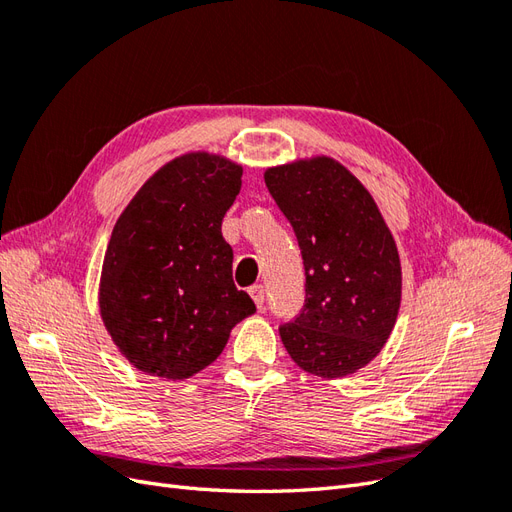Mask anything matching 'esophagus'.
Masks as SVG:
<instances>
[{
	"instance_id": "obj_1",
	"label": "esophagus",
	"mask_w": 512,
	"mask_h": 512,
	"mask_svg": "<svg viewBox=\"0 0 512 512\" xmlns=\"http://www.w3.org/2000/svg\"><path fill=\"white\" fill-rule=\"evenodd\" d=\"M250 297L254 299V303H256L258 309L265 307V288H262L260 284H256V286L250 288Z\"/></svg>"
}]
</instances>
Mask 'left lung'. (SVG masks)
Segmentation results:
<instances>
[{
	"instance_id": "1",
	"label": "left lung",
	"mask_w": 512,
	"mask_h": 512,
	"mask_svg": "<svg viewBox=\"0 0 512 512\" xmlns=\"http://www.w3.org/2000/svg\"><path fill=\"white\" fill-rule=\"evenodd\" d=\"M265 183L305 269V303L280 324L282 342L309 374H354L382 350L397 320L401 267L391 230L363 183L331 158L269 168Z\"/></svg>"
}]
</instances>
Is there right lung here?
Wrapping results in <instances>:
<instances>
[{
    "label": "right lung",
    "mask_w": 512,
    "mask_h": 512,
    "mask_svg": "<svg viewBox=\"0 0 512 512\" xmlns=\"http://www.w3.org/2000/svg\"><path fill=\"white\" fill-rule=\"evenodd\" d=\"M241 175L226 158L188 153L162 166L119 215L102 265L100 314L145 374H198L222 354L230 329L256 312L232 282V247L222 237Z\"/></svg>",
    "instance_id": "1"
}]
</instances>
